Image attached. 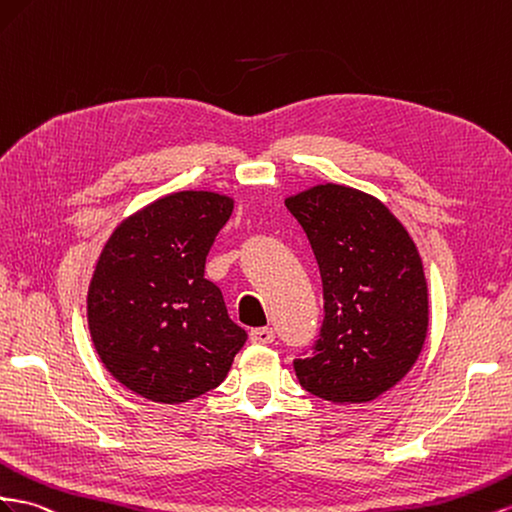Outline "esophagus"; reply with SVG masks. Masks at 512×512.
<instances>
[{"instance_id": "esophagus-1", "label": "esophagus", "mask_w": 512, "mask_h": 512, "mask_svg": "<svg viewBox=\"0 0 512 512\" xmlns=\"http://www.w3.org/2000/svg\"><path fill=\"white\" fill-rule=\"evenodd\" d=\"M250 340L254 344H271L275 340V331L271 327H258L250 331Z\"/></svg>"}]
</instances>
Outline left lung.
<instances>
[{
    "label": "left lung",
    "mask_w": 512,
    "mask_h": 512,
    "mask_svg": "<svg viewBox=\"0 0 512 512\" xmlns=\"http://www.w3.org/2000/svg\"><path fill=\"white\" fill-rule=\"evenodd\" d=\"M284 204L308 234L325 301L321 338L295 359V375L329 403H370L407 375L424 347L428 290L418 247L366 191L323 183Z\"/></svg>",
    "instance_id": "left-lung-1"
}]
</instances>
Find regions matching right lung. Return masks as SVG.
Masks as SVG:
<instances>
[{
  "label": "right lung",
  "mask_w": 512,
  "mask_h": 512,
  "mask_svg": "<svg viewBox=\"0 0 512 512\" xmlns=\"http://www.w3.org/2000/svg\"><path fill=\"white\" fill-rule=\"evenodd\" d=\"M234 200L174 191L124 217L88 288V329L103 366L137 396L181 405L222 383L247 340L204 278Z\"/></svg>",
  "instance_id": "1"
}]
</instances>
